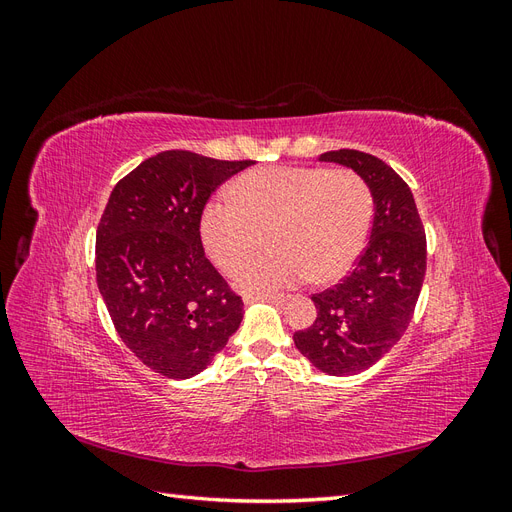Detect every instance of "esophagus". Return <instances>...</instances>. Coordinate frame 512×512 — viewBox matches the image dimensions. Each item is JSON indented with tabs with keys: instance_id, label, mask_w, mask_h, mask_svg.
<instances>
[{
	"instance_id": "esophagus-1",
	"label": "esophagus",
	"mask_w": 512,
	"mask_h": 512,
	"mask_svg": "<svg viewBox=\"0 0 512 512\" xmlns=\"http://www.w3.org/2000/svg\"><path fill=\"white\" fill-rule=\"evenodd\" d=\"M288 297L284 294H256V297H245V303H273V305H282Z\"/></svg>"
}]
</instances>
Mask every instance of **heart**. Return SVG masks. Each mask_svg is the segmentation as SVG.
I'll return each mask as SVG.
<instances>
[{"instance_id":"obj_1","label":"heart","mask_w":512,"mask_h":512,"mask_svg":"<svg viewBox=\"0 0 512 512\" xmlns=\"http://www.w3.org/2000/svg\"><path fill=\"white\" fill-rule=\"evenodd\" d=\"M230 197L209 198L200 211V241L213 265L232 273L267 232L269 254L237 271L250 294H267L312 277L331 284L363 254L374 224V194L352 168L273 166L243 173Z\"/></svg>"}]
</instances>
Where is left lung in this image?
<instances>
[{
  "mask_svg": "<svg viewBox=\"0 0 512 512\" xmlns=\"http://www.w3.org/2000/svg\"><path fill=\"white\" fill-rule=\"evenodd\" d=\"M320 160L344 164L369 183L374 224L352 273L314 294L318 316L292 339L324 374L354 376L406 333L425 280L427 239L408 183L389 164L356 149L327 151Z\"/></svg>",
  "mask_w": 512,
  "mask_h": 512,
  "instance_id": "8db88e82",
  "label": "left lung"
}]
</instances>
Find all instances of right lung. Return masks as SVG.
I'll use <instances>...</instances> for the list:
<instances>
[{"instance_id":"1","label":"right lung","mask_w":512,"mask_h":512,"mask_svg":"<svg viewBox=\"0 0 512 512\" xmlns=\"http://www.w3.org/2000/svg\"><path fill=\"white\" fill-rule=\"evenodd\" d=\"M252 160L162 151L111 192L96 232V282L119 337L170 380L200 374L239 329L243 301L205 256L209 196Z\"/></svg>"}]
</instances>
